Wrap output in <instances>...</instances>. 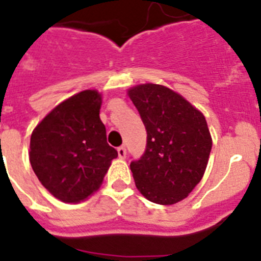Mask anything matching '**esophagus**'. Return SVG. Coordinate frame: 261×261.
Instances as JSON below:
<instances>
[{"label":"esophagus","instance_id":"1","mask_svg":"<svg viewBox=\"0 0 261 261\" xmlns=\"http://www.w3.org/2000/svg\"><path fill=\"white\" fill-rule=\"evenodd\" d=\"M117 153H119V157L120 158H125V155H126V149H125V146H119V148H117Z\"/></svg>","mask_w":261,"mask_h":261}]
</instances>
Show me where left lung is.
Returning a JSON list of instances; mask_svg holds the SVG:
<instances>
[{"label":"left lung","mask_w":261,"mask_h":261,"mask_svg":"<svg viewBox=\"0 0 261 261\" xmlns=\"http://www.w3.org/2000/svg\"><path fill=\"white\" fill-rule=\"evenodd\" d=\"M146 129L145 152L130 162L135 184L146 199L174 204L199 184L211 152L204 116L188 100L160 84L128 91Z\"/></svg>","instance_id":"1"}]
</instances>
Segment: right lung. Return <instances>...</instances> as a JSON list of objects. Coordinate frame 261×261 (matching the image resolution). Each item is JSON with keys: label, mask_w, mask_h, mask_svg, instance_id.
Wrapping results in <instances>:
<instances>
[{"label": "right lung", "mask_w": 261, "mask_h": 261, "mask_svg": "<svg viewBox=\"0 0 261 261\" xmlns=\"http://www.w3.org/2000/svg\"><path fill=\"white\" fill-rule=\"evenodd\" d=\"M101 96L82 91L55 107L30 139V164L58 199L76 203L96 191L117 150L100 120Z\"/></svg>", "instance_id": "right-lung-1"}]
</instances>
